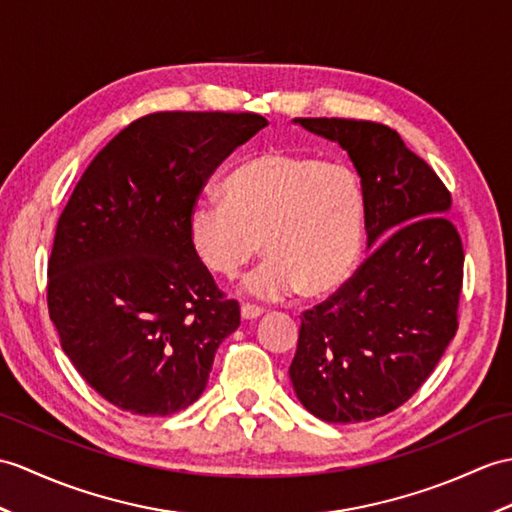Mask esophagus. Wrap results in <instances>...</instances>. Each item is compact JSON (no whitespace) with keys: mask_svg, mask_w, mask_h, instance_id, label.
I'll return each mask as SVG.
<instances>
[{"mask_svg":"<svg viewBox=\"0 0 512 512\" xmlns=\"http://www.w3.org/2000/svg\"><path fill=\"white\" fill-rule=\"evenodd\" d=\"M240 314H242V318L244 320H255V318H259L261 314H264V310H261V307H255V305H242V310H240Z\"/></svg>","mask_w":512,"mask_h":512,"instance_id":"esophagus-1","label":"esophagus"}]
</instances>
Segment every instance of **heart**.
I'll list each match as a JSON object with an SVG mask.
<instances>
[{"label": "heart", "mask_w": 512, "mask_h": 512, "mask_svg": "<svg viewBox=\"0 0 512 512\" xmlns=\"http://www.w3.org/2000/svg\"><path fill=\"white\" fill-rule=\"evenodd\" d=\"M366 233V196L349 165L294 150H264L224 178V198H200L187 213V237L211 272L244 279L257 299L305 290L334 292L358 268Z\"/></svg>", "instance_id": "obj_1"}]
</instances>
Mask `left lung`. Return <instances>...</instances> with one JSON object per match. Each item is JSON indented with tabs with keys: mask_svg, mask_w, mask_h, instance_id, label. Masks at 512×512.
Returning <instances> with one entry per match:
<instances>
[{
	"mask_svg": "<svg viewBox=\"0 0 512 512\" xmlns=\"http://www.w3.org/2000/svg\"><path fill=\"white\" fill-rule=\"evenodd\" d=\"M349 154L366 196L360 270L301 318L290 379L327 423L371 421L421 388L458 329L462 242L441 178L384 124L296 117Z\"/></svg>",
	"mask_w": 512,
	"mask_h": 512,
	"instance_id": "left-lung-1",
	"label": "left lung"
}]
</instances>
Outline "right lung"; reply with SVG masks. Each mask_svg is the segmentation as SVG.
<instances>
[{
  "label": "right lung",
  "instance_id": "right-lung-1",
  "mask_svg": "<svg viewBox=\"0 0 512 512\" xmlns=\"http://www.w3.org/2000/svg\"><path fill=\"white\" fill-rule=\"evenodd\" d=\"M255 113H152L82 174L58 218L47 307L85 382L120 410L168 417L202 395L240 305L224 299L187 237V213Z\"/></svg>",
  "mask_w": 512,
  "mask_h": 512
}]
</instances>
